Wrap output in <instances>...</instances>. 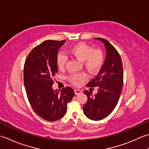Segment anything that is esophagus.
<instances>
[{"label": "esophagus", "mask_w": 149, "mask_h": 149, "mask_svg": "<svg viewBox=\"0 0 149 149\" xmlns=\"http://www.w3.org/2000/svg\"><path fill=\"white\" fill-rule=\"evenodd\" d=\"M74 93L76 95H80V94L82 93V91L80 89H74Z\"/></svg>", "instance_id": "1"}]
</instances>
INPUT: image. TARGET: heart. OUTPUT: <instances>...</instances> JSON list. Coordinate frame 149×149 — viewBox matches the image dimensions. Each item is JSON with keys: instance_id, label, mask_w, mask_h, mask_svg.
Returning a JSON list of instances; mask_svg holds the SVG:
<instances>
[{"instance_id": "heart-1", "label": "heart", "mask_w": 149, "mask_h": 149, "mask_svg": "<svg viewBox=\"0 0 149 149\" xmlns=\"http://www.w3.org/2000/svg\"><path fill=\"white\" fill-rule=\"evenodd\" d=\"M69 55L82 61L84 66L90 73L98 72L104 63V55L99 49H93L89 45L79 42L71 46L68 50ZM67 57L58 54L56 57V64L60 69L65 68ZM69 80L74 86H80L86 80L84 74H74L69 77Z\"/></svg>"}]
</instances>
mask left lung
Wrapping results in <instances>:
<instances>
[{
  "label": "left lung",
  "instance_id": "obj_1",
  "mask_svg": "<svg viewBox=\"0 0 149 149\" xmlns=\"http://www.w3.org/2000/svg\"><path fill=\"white\" fill-rule=\"evenodd\" d=\"M104 44L107 54L98 75L87 84L88 87H98V93L93 96L86 90L87 101L84 112L90 120L98 121L110 114L116 107L122 90L123 70L119 53L113 45L104 38H96Z\"/></svg>",
  "mask_w": 149,
  "mask_h": 149
}]
</instances>
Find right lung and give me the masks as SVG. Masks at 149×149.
<instances>
[{"label":"right lung","mask_w":149,"mask_h":149,"mask_svg":"<svg viewBox=\"0 0 149 149\" xmlns=\"http://www.w3.org/2000/svg\"><path fill=\"white\" fill-rule=\"evenodd\" d=\"M65 42H43L31 51L24 66V86L29 104L36 114L49 121L64 116L68 104L74 95L70 87L63 88L60 92L52 87L58 72V51Z\"/></svg>","instance_id":"add662e5"}]
</instances>
